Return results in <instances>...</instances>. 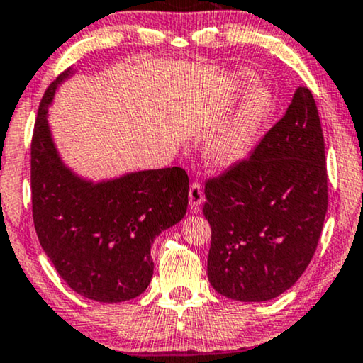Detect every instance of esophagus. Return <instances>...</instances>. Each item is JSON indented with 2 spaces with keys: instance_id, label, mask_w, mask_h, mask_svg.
Listing matches in <instances>:
<instances>
[{
  "instance_id": "34e87169",
  "label": "esophagus",
  "mask_w": 363,
  "mask_h": 363,
  "mask_svg": "<svg viewBox=\"0 0 363 363\" xmlns=\"http://www.w3.org/2000/svg\"><path fill=\"white\" fill-rule=\"evenodd\" d=\"M189 202H190L191 210H194V212H199L200 205L203 203V190H202V185H200L199 182L191 183V185H190Z\"/></svg>"
}]
</instances>
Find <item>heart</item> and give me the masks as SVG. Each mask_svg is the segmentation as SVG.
Wrapping results in <instances>:
<instances>
[{
  "instance_id": "obj_1",
  "label": "heart",
  "mask_w": 363,
  "mask_h": 363,
  "mask_svg": "<svg viewBox=\"0 0 363 363\" xmlns=\"http://www.w3.org/2000/svg\"><path fill=\"white\" fill-rule=\"evenodd\" d=\"M234 84L240 86L249 80L242 72L234 75ZM269 113V96L261 87H254L245 94L239 106L232 113L225 124L218 129L210 141V153L218 163H232L247 153L250 143Z\"/></svg>"
}]
</instances>
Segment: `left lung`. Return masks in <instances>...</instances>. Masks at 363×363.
Listing matches in <instances>:
<instances>
[{"label": "left lung", "mask_w": 363, "mask_h": 363, "mask_svg": "<svg viewBox=\"0 0 363 363\" xmlns=\"http://www.w3.org/2000/svg\"><path fill=\"white\" fill-rule=\"evenodd\" d=\"M212 227L208 281L235 301L261 303L289 289L310 264L328 208L325 140L310 89L247 160L205 183Z\"/></svg>", "instance_id": "obj_1"}]
</instances>
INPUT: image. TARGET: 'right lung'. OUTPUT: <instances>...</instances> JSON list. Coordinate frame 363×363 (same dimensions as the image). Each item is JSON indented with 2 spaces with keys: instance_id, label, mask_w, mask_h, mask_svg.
Returning <instances> with one entry per match:
<instances>
[{
  "instance_id": "right-lung-1",
  "label": "right lung",
  "mask_w": 363,
  "mask_h": 363,
  "mask_svg": "<svg viewBox=\"0 0 363 363\" xmlns=\"http://www.w3.org/2000/svg\"><path fill=\"white\" fill-rule=\"evenodd\" d=\"M67 69L40 102L31 140V212L40 245L80 296L121 303L140 296L153 276L156 235L185 217L189 174L145 169L113 180H84L67 168L52 140L47 113Z\"/></svg>"
}]
</instances>
